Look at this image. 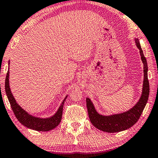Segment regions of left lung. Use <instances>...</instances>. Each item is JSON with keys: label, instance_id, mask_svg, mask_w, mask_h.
Here are the masks:
<instances>
[{"label": "left lung", "instance_id": "left-lung-1", "mask_svg": "<svg viewBox=\"0 0 158 158\" xmlns=\"http://www.w3.org/2000/svg\"><path fill=\"white\" fill-rule=\"evenodd\" d=\"M135 44L139 49L141 59L143 64V82L142 93L137 104L128 111L123 113L104 116L100 114L96 109L90 99L86 98V106L90 121L94 126L102 131L109 133L121 132L129 129L138 121L145 106L148 102L149 96V82L148 79V65L143 52L141 49L139 41L135 39Z\"/></svg>", "mask_w": 158, "mask_h": 158}]
</instances>
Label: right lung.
I'll return each instance as SVG.
<instances>
[{
	"instance_id": "add662e5",
	"label": "right lung",
	"mask_w": 158,
	"mask_h": 158,
	"mask_svg": "<svg viewBox=\"0 0 158 158\" xmlns=\"http://www.w3.org/2000/svg\"><path fill=\"white\" fill-rule=\"evenodd\" d=\"M8 65H10V60ZM9 77L10 72L8 68V71H7L6 78H5V89L12 111L14 112L15 116L18 121L26 127L36 131L47 132V131L52 130L54 129L55 127H56L61 121L63 115V105L65 103V101L68 95L65 96V98H64V100L61 102L60 106L58 107V110L53 116L49 118H39L32 116L30 114H28L27 111H25L21 106H20V105H19V104L16 101L10 88Z\"/></svg>"
}]
</instances>
